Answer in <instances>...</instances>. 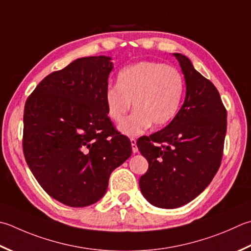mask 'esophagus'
Segmentation results:
<instances>
[{"label": "esophagus", "mask_w": 251, "mask_h": 251, "mask_svg": "<svg viewBox=\"0 0 251 251\" xmlns=\"http://www.w3.org/2000/svg\"><path fill=\"white\" fill-rule=\"evenodd\" d=\"M130 144H131V149L134 153L138 152V148H137V144H136V139L135 138H130Z\"/></svg>", "instance_id": "esophagus-1"}]
</instances>
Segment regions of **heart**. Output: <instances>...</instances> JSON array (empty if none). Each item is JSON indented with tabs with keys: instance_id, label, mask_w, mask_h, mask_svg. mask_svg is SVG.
Wrapping results in <instances>:
<instances>
[{
	"instance_id": "1",
	"label": "heart",
	"mask_w": 251,
	"mask_h": 251,
	"mask_svg": "<svg viewBox=\"0 0 251 251\" xmlns=\"http://www.w3.org/2000/svg\"><path fill=\"white\" fill-rule=\"evenodd\" d=\"M181 73L163 63L140 62L119 73L116 86H110L104 95L106 113L120 123L132 107L135 111L120 125L127 136H139L151 125L170 124L180 109L185 96Z\"/></svg>"
}]
</instances>
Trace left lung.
Returning a JSON list of instances; mask_svg holds the SVG:
<instances>
[{
	"mask_svg": "<svg viewBox=\"0 0 251 251\" xmlns=\"http://www.w3.org/2000/svg\"><path fill=\"white\" fill-rule=\"evenodd\" d=\"M186 81V97L165 128L137 140L149 169L139 179L144 197L154 207L175 209L208 187L221 165L226 134V110L217 88L174 53Z\"/></svg>",
	"mask_w": 251,
	"mask_h": 251,
	"instance_id": "obj_1",
	"label": "left lung"
}]
</instances>
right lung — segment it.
Returning a JSON list of instances; mask_svg holds the SVG:
<instances>
[{
  "instance_id": "obj_1",
  "label": "right lung",
  "mask_w": 251,
  "mask_h": 251,
  "mask_svg": "<svg viewBox=\"0 0 251 251\" xmlns=\"http://www.w3.org/2000/svg\"><path fill=\"white\" fill-rule=\"evenodd\" d=\"M111 60L77 58L44 78L25 104V159L44 191L70 207L99 201L131 154L130 140L106 113Z\"/></svg>"
}]
</instances>
